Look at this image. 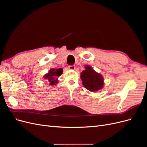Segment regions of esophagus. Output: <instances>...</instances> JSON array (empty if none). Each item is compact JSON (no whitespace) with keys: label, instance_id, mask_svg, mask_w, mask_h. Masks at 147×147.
<instances>
[{"label":"esophagus","instance_id":"obj_1","mask_svg":"<svg viewBox=\"0 0 147 147\" xmlns=\"http://www.w3.org/2000/svg\"><path fill=\"white\" fill-rule=\"evenodd\" d=\"M75 69V65H69V69L70 70H74Z\"/></svg>","mask_w":147,"mask_h":147}]
</instances>
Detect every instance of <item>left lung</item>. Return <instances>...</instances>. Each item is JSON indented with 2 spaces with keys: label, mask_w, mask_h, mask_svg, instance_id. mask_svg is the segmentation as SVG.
Instances as JSON below:
<instances>
[{
  "label": "left lung",
  "mask_w": 147,
  "mask_h": 147,
  "mask_svg": "<svg viewBox=\"0 0 147 147\" xmlns=\"http://www.w3.org/2000/svg\"><path fill=\"white\" fill-rule=\"evenodd\" d=\"M80 78L83 86L91 92L100 90L104 86V79L101 75L90 65L85 66V70L82 71Z\"/></svg>",
  "instance_id": "obj_1"
}]
</instances>
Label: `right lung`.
<instances>
[{
    "instance_id": "right-lung-1",
    "label": "right lung",
    "mask_w": 147,
    "mask_h": 147,
    "mask_svg": "<svg viewBox=\"0 0 147 147\" xmlns=\"http://www.w3.org/2000/svg\"><path fill=\"white\" fill-rule=\"evenodd\" d=\"M63 69L59 68L57 69H51L49 71L48 73L44 75V78L50 83V85H55L57 83V78L63 74Z\"/></svg>"
}]
</instances>
